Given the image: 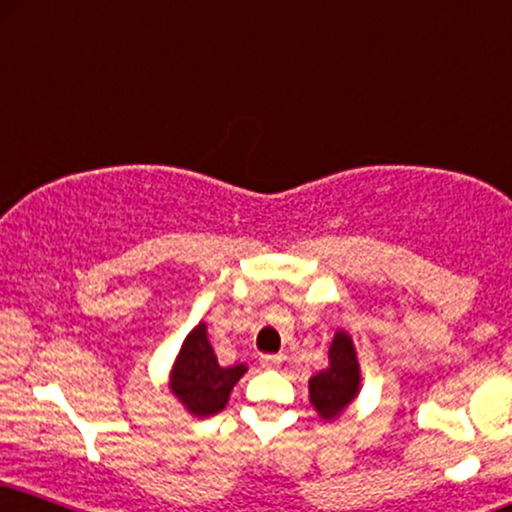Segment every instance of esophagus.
<instances>
[{"label":"esophagus","instance_id":"1","mask_svg":"<svg viewBox=\"0 0 512 512\" xmlns=\"http://www.w3.org/2000/svg\"><path fill=\"white\" fill-rule=\"evenodd\" d=\"M261 364H263V369H277L282 364V357L280 355H263Z\"/></svg>","mask_w":512,"mask_h":512}]
</instances>
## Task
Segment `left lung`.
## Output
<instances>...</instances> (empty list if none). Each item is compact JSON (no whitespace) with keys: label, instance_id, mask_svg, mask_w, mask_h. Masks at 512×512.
Returning a JSON list of instances; mask_svg holds the SVG:
<instances>
[{"label":"left lung","instance_id":"obj_1","mask_svg":"<svg viewBox=\"0 0 512 512\" xmlns=\"http://www.w3.org/2000/svg\"><path fill=\"white\" fill-rule=\"evenodd\" d=\"M362 371L357 362L353 336L345 329H336L329 345V367L310 376V404L324 421H334L360 395Z\"/></svg>","mask_w":512,"mask_h":512}]
</instances>
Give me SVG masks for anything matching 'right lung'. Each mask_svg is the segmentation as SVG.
I'll return each instance as SVG.
<instances>
[{"instance_id":"obj_1","label":"right lung","mask_w":512,"mask_h":512,"mask_svg":"<svg viewBox=\"0 0 512 512\" xmlns=\"http://www.w3.org/2000/svg\"><path fill=\"white\" fill-rule=\"evenodd\" d=\"M247 374V364L221 367L209 343L207 322H199L185 336L169 371V390L185 411L197 418L214 416L225 409L232 388Z\"/></svg>"}]
</instances>
